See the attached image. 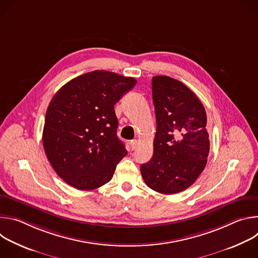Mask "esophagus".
<instances>
[{
  "mask_svg": "<svg viewBox=\"0 0 258 258\" xmlns=\"http://www.w3.org/2000/svg\"><path fill=\"white\" fill-rule=\"evenodd\" d=\"M130 144H131V148H132V150H135V149L137 148V145H138V141H137V140H132Z\"/></svg>",
  "mask_w": 258,
  "mask_h": 258,
  "instance_id": "esophagus-1",
  "label": "esophagus"
}]
</instances>
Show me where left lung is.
<instances>
[{"label":"left lung","mask_w":258,"mask_h":258,"mask_svg":"<svg viewBox=\"0 0 258 258\" xmlns=\"http://www.w3.org/2000/svg\"><path fill=\"white\" fill-rule=\"evenodd\" d=\"M156 135L151 160L141 165L146 185L171 195L188 189L207 163L209 135L204 106L181 82L166 76L152 79Z\"/></svg>","instance_id":"left-lung-1"}]
</instances>
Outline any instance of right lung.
I'll return each instance as SVG.
<instances>
[{
	"instance_id": "1",
	"label": "right lung",
	"mask_w": 258,
	"mask_h": 258,
	"mask_svg": "<svg viewBox=\"0 0 258 258\" xmlns=\"http://www.w3.org/2000/svg\"><path fill=\"white\" fill-rule=\"evenodd\" d=\"M136 84L134 78L95 70L71 80L52 98L43 145L52 167L69 186L90 191L112 178L127 154L116 135L114 105Z\"/></svg>"
}]
</instances>
